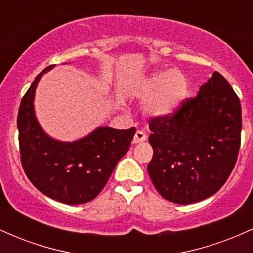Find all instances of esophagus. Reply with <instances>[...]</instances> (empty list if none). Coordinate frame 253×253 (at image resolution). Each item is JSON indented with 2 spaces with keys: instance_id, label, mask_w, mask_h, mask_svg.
<instances>
[{
  "instance_id": "1",
  "label": "esophagus",
  "mask_w": 253,
  "mask_h": 253,
  "mask_svg": "<svg viewBox=\"0 0 253 253\" xmlns=\"http://www.w3.org/2000/svg\"><path fill=\"white\" fill-rule=\"evenodd\" d=\"M146 140V135L141 130H136L134 136H133V144H140Z\"/></svg>"
}]
</instances>
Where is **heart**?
<instances>
[{
    "label": "heart",
    "instance_id": "obj_1",
    "mask_svg": "<svg viewBox=\"0 0 253 253\" xmlns=\"http://www.w3.org/2000/svg\"><path fill=\"white\" fill-rule=\"evenodd\" d=\"M140 98H149L145 112L153 118L172 117L181 108L188 95V80L175 69L157 71L143 78L134 86Z\"/></svg>",
    "mask_w": 253,
    "mask_h": 253
}]
</instances>
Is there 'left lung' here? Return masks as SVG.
<instances>
[{"label": "left lung", "instance_id": "8db88e82", "mask_svg": "<svg viewBox=\"0 0 253 253\" xmlns=\"http://www.w3.org/2000/svg\"><path fill=\"white\" fill-rule=\"evenodd\" d=\"M150 130L153 157L147 172L156 189L178 205L199 202L214 195L236 165L242 106L215 71L172 118L152 119Z\"/></svg>", "mask_w": 253, "mask_h": 253}]
</instances>
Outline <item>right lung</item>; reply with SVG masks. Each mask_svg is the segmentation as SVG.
<instances>
[{
	"mask_svg": "<svg viewBox=\"0 0 253 253\" xmlns=\"http://www.w3.org/2000/svg\"><path fill=\"white\" fill-rule=\"evenodd\" d=\"M54 65L43 69L22 98L17 114L21 163L32 184L43 195L66 205L91 201L103 189L126 155L135 128L98 126L75 141L52 138L38 121L34 98L38 83Z\"/></svg>",
	"mask_w": 253,
	"mask_h": 253,
	"instance_id": "right-lung-1",
	"label": "right lung"
}]
</instances>
